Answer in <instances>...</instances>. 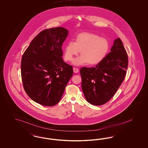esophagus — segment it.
I'll return each mask as SVG.
<instances>
[{
	"instance_id": "34e87169",
	"label": "esophagus",
	"mask_w": 148,
	"mask_h": 148,
	"mask_svg": "<svg viewBox=\"0 0 148 148\" xmlns=\"http://www.w3.org/2000/svg\"><path fill=\"white\" fill-rule=\"evenodd\" d=\"M79 71V69L78 68H73V72L74 73H77Z\"/></svg>"
}]
</instances>
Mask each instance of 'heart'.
I'll list each match as a JSON object with an SVG mask.
<instances>
[{
    "label": "heart",
    "mask_w": 148,
    "mask_h": 148,
    "mask_svg": "<svg viewBox=\"0 0 148 148\" xmlns=\"http://www.w3.org/2000/svg\"><path fill=\"white\" fill-rule=\"evenodd\" d=\"M109 49L110 43L107 39L93 33L81 32L76 36L75 42H68L64 49V59L71 61L81 51V55L73 61V64L81 66L88 63L93 66L103 60Z\"/></svg>",
    "instance_id": "b5f03b06"
}]
</instances>
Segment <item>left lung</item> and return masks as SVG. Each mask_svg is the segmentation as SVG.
I'll return each instance as SVG.
<instances>
[{
    "label": "left lung",
    "instance_id": "left-lung-1",
    "mask_svg": "<svg viewBox=\"0 0 148 148\" xmlns=\"http://www.w3.org/2000/svg\"><path fill=\"white\" fill-rule=\"evenodd\" d=\"M127 67V54L118 38L101 62L95 67L81 68V87L86 100L96 106L108 102L124 80Z\"/></svg>",
    "mask_w": 148,
    "mask_h": 148
}]
</instances>
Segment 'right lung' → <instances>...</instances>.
Segmentation results:
<instances>
[{
  "label": "right lung",
  "mask_w": 148,
  "mask_h": 148,
  "mask_svg": "<svg viewBox=\"0 0 148 148\" xmlns=\"http://www.w3.org/2000/svg\"><path fill=\"white\" fill-rule=\"evenodd\" d=\"M68 34L62 27L44 30L32 40L23 55L24 89L32 100L42 105L52 106L58 103L73 76V67L62 58V45Z\"/></svg>",
  "instance_id": "1"
}]
</instances>
